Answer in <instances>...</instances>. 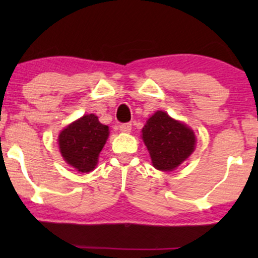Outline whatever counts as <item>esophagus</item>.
Wrapping results in <instances>:
<instances>
[{
    "mask_svg": "<svg viewBox=\"0 0 258 258\" xmlns=\"http://www.w3.org/2000/svg\"><path fill=\"white\" fill-rule=\"evenodd\" d=\"M120 127V131L123 132V133H130L131 132V128H132V125L131 123H121L119 126Z\"/></svg>",
    "mask_w": 258,
    "mask_h": 258,
    "instance_id": "obj_1",
    "label": "esophagus"
}]
</instances>
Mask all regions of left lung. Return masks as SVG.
<instances>
[{
    "mask_svg": "<svg viewBox=\"0 0 258 258\" xmlns=\"http://www.w3.org/2000/svg\"><path fill=\"white\" fill-rule=\"evenodd\" d=\"M142 138L152 158L153 166L160 171H173L195 149V135L185 123L158 110L142 130Z\"/></svg>",
    "mask_w": 258,
    "mask_h": 258,
    "instance_id": "1",
    "label": "left lung"
}]
</instances>
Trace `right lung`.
<instances>
[{"label": "right lung", "mask_w": 258, "mask_h": 258, "mask_svg": "<svg viewBox=\"0 0 258 258\" xmlns=\"http://www.w3.org/2000/svg\"><path fill=\"white\" fill-rule=\"evenodd\" d=\"M109 137V127L99 122L94 114H87L74 121L59 133L58 144L61 156L79 172H90L98 164Z\"/></svg>", "instance_id": "add662e5"}]
</instances>
